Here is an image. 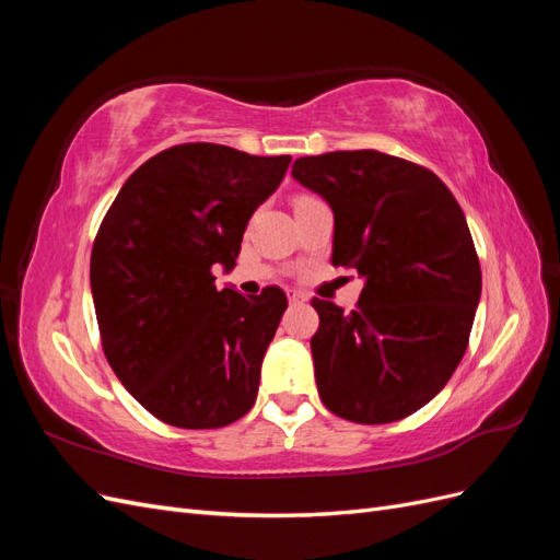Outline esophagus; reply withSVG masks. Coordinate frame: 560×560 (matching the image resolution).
<instances>
[{
    "label": "esophagus",
    "mask_w": 560,
    "mask_h": 560,
    "mask_svg": "<svg viewBox=\"0 0 560 560\" xmlns=\"http://www.w3.org/2000/svg\"><path fill=\"white\" fill-rule=\"evenodd\" d=\"M287 296H290V303H306V301H308L306 294L296 292V290H290V294H287Z\"/></svg>",
    "instance_id": "obj_1"
}]
</instances>
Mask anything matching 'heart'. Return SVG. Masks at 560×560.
I'll return each instance as SVG.
<instances>
[{
  "instance_id": "obj_1",
  "label": "heart",
  "mask_w": 560,
  "mask_h": 560,
  "mask_svg": "<svg viewBox=\"0 0 560 560\" xmlns=\"http://www.w3.org/2000/svg\"><path fill=\"white\" fill-rule=\"evenodd\" d=\"M299 200H301V198H299Z\"/></svg>"
}]
</instances>
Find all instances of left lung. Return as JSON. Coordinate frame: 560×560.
<instances>
[{
  "mask_svg": "<svg viewBox=\"0 0 560 560\" xmlns=\"http://www.w3.org/2000/svg\"><path fill=\"white\" fill-rule=\"evenodd\" d=\"M292 177L329 202L331 264L364 280L350 313L313 299L322 404L362 425L416 413L460 364L481 299L460 206L428 167L374 149L296 159Z\"/></svg>",
  "mask_w": 560,
  "mask_h": 560,
  "instance_id": "left-lung-1",
  "label": "left lung"
}]
</instances>
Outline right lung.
<instances>
[{"instance_id":"right-lung-1","label":"right lung","mask_w":560,"mask_h":560,"mask_svg":"<svg viewBox=\"0 0 560 560\" xmlns=\"http://www.w3.org/2000/svg\"><path fill=\"white\" fill-rule=\"evenodd\" d=\"M290 161L177 144L126 179L100 224L91 292L107 362L167 425L224 428L257 399L287 296L280 287L219 290L212 270L235 266L249 217Z\"/></svg>"}]
</instances>
